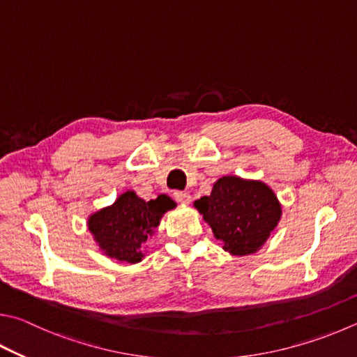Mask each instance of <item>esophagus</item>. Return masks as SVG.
<instances>
[{"label":"esophagus","instance_id":"obj_1","mask_svg":"<svg viewBox=\"0 0 357 357\" xmlns=\"http://www.w3.org/2000/svg\"><path fill=\"white\" fill-rule=\"evenodd\" d=\"M173 198L176 203H181V204H189L190 203V195L187 192H181V190H176L173 193Z\"/></svg>","mask_w":357,"mask_h":357}]
</instances>
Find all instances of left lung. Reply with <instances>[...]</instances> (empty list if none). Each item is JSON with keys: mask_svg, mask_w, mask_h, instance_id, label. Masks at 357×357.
<instances>
[{"mask_svg": "<svg viewBox=\"0 0 357 357\" xmlns=\"http://www.w3.org/2000/svg\"><path fill=\"white\" fill-rule=\"evenodd\" d=\"M195 207L223 248L236 256L261 248L281 217V206L271 189L237 176L220 178L211 195L197 199Z\"/></svg>", "mask_w": 357, "mask_h": 357, "instance_id": "obj_1", "label": "left lung"}]
</instances>
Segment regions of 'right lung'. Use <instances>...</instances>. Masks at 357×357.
Returning <instances> with one entry per match:
<instances>
[{"label": "right lung", "mask_w": 357, "mask_h": 357, "mask_svg": "<svg viewBox=\"0 0 357 357\" xmlns=\"http://www.w3.org/2000/svg\"><path fill=\"white\" fill-rule=\"evenodd\" d=\"M174 206L167 195L145 201L134 192H126L111 207L93 213L89 218V229L107 256L135 264L144 257L142 246L159 225L162 213Z\"/></svg>", "instance_id": "right-lung-1"}]
</instances>
